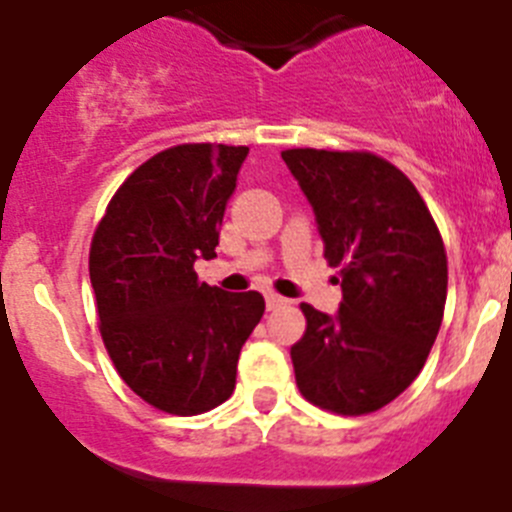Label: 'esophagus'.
Masks as SVG:
<instances>
[{
  "label": "esophagus",
  "instance_id": "34e87169",
  "mask_svg": "<svg viewBox=\"0 0 512 512\" xmlns=\"http://www.w3.org/2000/svg\"><path fill=\"white\" fill-rule=\"evenodd\" d=\"M265 303H267V311H275V308L285 306V303H288V301H285L283 296H278V293H267Z\"/></svg>",
  "mask_w": 512,
  "mask_h": 512
}]
</instances>
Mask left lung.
<instances>
[{"mask_svg":"<svg viewBox=\"0 0 512 512\" xmlns=\"http://www.w3.org/2000/svg\"><path fill=\"white\" fill-rule=\"evenodd\" d=\"M311 201L324 257L339 267L336 316L303 303L290 359L308 403L365 416L398 398L426 365L444 319L446 250L403 170L365 150H283Z\"/></svg>","mask_w":512,"mask_h":512,"instance_id":"1","label":"left lung"}]
</instances>
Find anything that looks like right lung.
Masks as SVG:
<instances>
[{"label":"right lung","mask_w":512,"mask_h":512,"mask_svg":"<svg viewBox=\"0 0 512 512\" xmlns=\"http://www.w3.org/2000/svg\"><path fill=\"white\" fill-rule=\"evenodd\" d=\"M250 147L186 142L135 168L89 250L99 331L119 377L147 405L199 416L232 395L242 344L260 324L257 290L201 283Z\"/></svg>","instance_id":"1"}]
</instances>
